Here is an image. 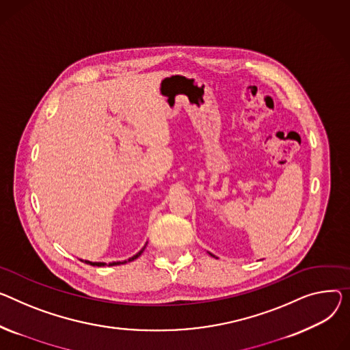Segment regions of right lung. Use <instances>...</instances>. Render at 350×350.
Masks as SVG:
<instances>
[{
	"label": "right lung",
	"instance_id": "right-lung-1",
	"mask_svg": "<svg viewBox=\"0 0 350 350\" xmlns=\"http://www.w3.org/2000/svg\"><path fill=\"white\" fill-rule=\"evenodd\" d=\"M146 247V246H145ZM145 247L141 250V252H137L135 256H132L131 259H128V262H132V260H135V259H137L139 256H141L142 253H144V250H145ZM84 263H87V265H91V266H98V267H101V266H105V263H100V262H96V263H92V262H88V260H84ZM124 263H126V260L125 262H113V263H109V266H116V265H124Z\"/></svg>",
	"mask_w": 350,
	"mask_h": 350
}]
</instances>
